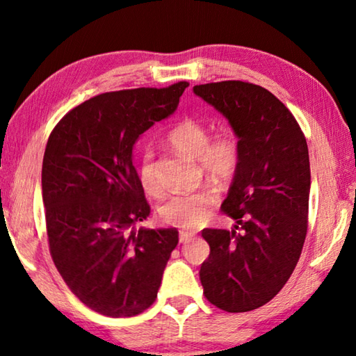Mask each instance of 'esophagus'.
I'll use <instances>...</instances> for the list:
<instances>
[{"mask_svg":"<svg viewBox=\"0 0 356 356\" xmlns=\"http://www.w3.org/2000/svg\"><path fill=\"white\" fill-rule=\"evenodd\" d=\"M193 238H195V232H186V231H182V232H180V236H179L180 243H190Z\"/></svg>","mask_w":356,"mask_h":356,"instance_id":"34e87169","label":"esophagus"}]
</instances>
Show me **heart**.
Listing matches in <instances>:
<instances>
[{"label": "heart", "mask_w": 356, "mask_h": 356, "mask_svg": "<svg viewBox=\"0 0 356 356\" xmlns=\"http://www.w3.org/2000/svg\"><path fill=\"white\" fill-rule=\"evenodd\" d=\"M168 143L185 159L197 160L202 172L216 184H226L236 176L240 163V144L231 130H221L209 138L206 125L193 118H185L168 134ZM138 174L144 190L150 195L159 193L160 184L150 150L144 152ZM216 202L218 195L210 188L172 196L161 207V218L180 229H196L209 220Z\"/></svg>", "instance_id": "heart-1"}]
</instances>
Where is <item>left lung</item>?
<instances>
[{
	"label": "left lung",
	"mask_w": 356,
	"mask_h": 356,
	"mask_svg": "<svg viewBox=\"0 0 356 356\" xmlns=\"http://www.w3.org/2000/svg\"><path fill=\"white\" fill-rule=\"evenodd\" d=\"M193 92L229 120L240 144L237 172L221 204L237 225L202 231L210 246L200 272L204 295L227 312L257 309L284 287L303 250L308 144L292 113L262 86L231 80Z\"/></svg>",
	"instance_id": "left-lung-1"
}]
</instances>
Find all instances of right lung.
Segmentation results:
<instances>
[{"label": "right lung", "mask_w": 356, "mask_h": 356, "mask_svg": "<svg viewBox=\"0 0 356 356\" xmlns=\"http://www.w3.org/2000/svg\"><path fill=\"white\" fill-rule=\"evenodd\" d=\"M186 81L105 92L59 120L42 163L50 254L76 298L108 317L141 314L156 298L176 227L135 229L150 213L134 166L144 131L176 111Z\"/></svg>", "instance_id": "1"}]
</instances>
